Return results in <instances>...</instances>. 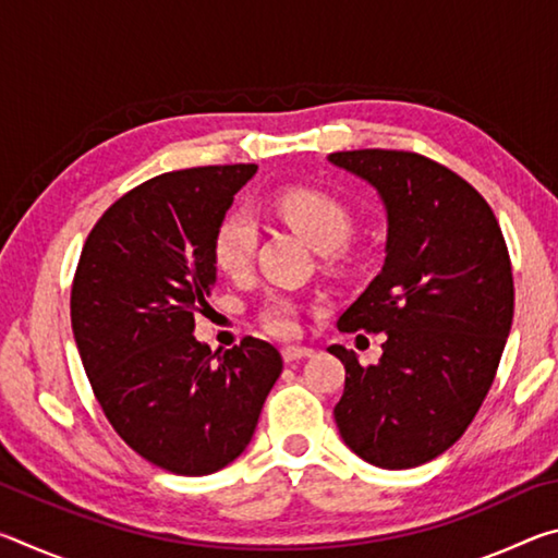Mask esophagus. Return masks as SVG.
I'll use <instances>...</instances> for the list:
<instances>
[{
	"instance_id": "34e87169",
	"label": "esophagus",
	"mask_w": 558,
	"mask_h": 558,
	"mask_svg": "<svg viewBox=\"0 0 558 558\" xmlns=\"http://www.w3.org/2000/svg\"><path fill=\"white\" fill-rule=\"evenodd\" d=\"M313 354H315L313 349H307V347H286V349H282V359H286L288 364L300 362V359H307Z\"/></svg>"
}]
</instances>
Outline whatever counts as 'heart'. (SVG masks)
<instances>
[{
  "instance_id": "heart-1",
  "label": "heart",
  "mask_w": 558,
  "mask_h": 558,
  "mask_svg": "<svg viewBox=\"0 0 558 558\" xmlns=\"http://www.w3.org/2000/svg\"><path fill=\"white\" fill-rule=\"evenodd\" d=\"M272 209L315 251L323 253L339 248L347 241L349 229H352V216H349L347 206L337 196L315 186L280 189L272 196ZM256 243L258 223L248 211L241 209V206L223 211L211 233V258L216 268L233 278L243 276L251 266L253 253H256ZM298 315V302L288 295H280V292L268 295L258 310L263 329H268L276 337L295 335Z\"/></svg>"
}]
</instances>
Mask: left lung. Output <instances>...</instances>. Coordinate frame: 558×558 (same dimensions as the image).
<instances>
[{"label": "left lung", "mask_w": 558, "mask_h": 558, "mask_svg": "<svg viewBox=\"0 0 558 558\" xmlns=\"http://www.w3.org/2000/svg\"><path fill=\"white\" fill-rule=\"evenodd\" d=\"M329 162L376 186L386 206L381 272L337 327L384 332L376 364L342 359L339 436L376 468L403 470L446 452L475 418L514 315L502 229L475 186L403 149H352Z\"/></svg>", "instance_id": "1"}]
</instances>
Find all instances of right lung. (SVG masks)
Masks as SVG:
<instances>
[{"instance_id":"1","label":"right lung","mask_w":558,"mask_h":558,"mask_svg":"<svg viewBox=\"0 0 558 558\" xmlns=\"http://www.w3.org/2000/svg\"><path fill=\"white\" fill-rule=\"evenodd\" d=\"M256 169H177L130 189L93 226L73 276L71 327L102 413L174 475L239 458L282 372L263 339L214 354L192 335L216 282L214 226Z\"/></svg>"}]
</instances>
